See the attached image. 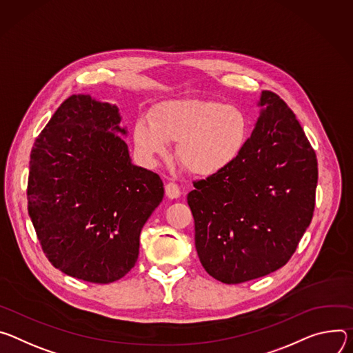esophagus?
Wrapping results in <instances>:
<instances>
[{
	"label": "esophagus",
	"mask_w": 353,
	"mask_h": 353,
	"mask_svg": "<svg viewBox=\"0 0 353 353\" xmlns=\"http://www.w3.org/2000/svg\"><path fill=\"white\" fill-rule=\"evenodd\" d=\"M165 194L170 198V199H176L181 196V190H179V186L174 182H170L165 185Z\"/></svg>",
	"instance_id": "obj_1"
}]
</instances>
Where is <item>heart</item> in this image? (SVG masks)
Segmentation results:
<instances>
[{
  "mask_svg": "<svg viewBox=\"0 0 353 353\" xmlns=\"http://www.w3.org/2000/svg\"><path fill=\"white\" fill-rule=\"evenodd\" d=\"M134 144L155 163L176 143V159L189 172L216 175L237 161L248 140V119L237 108L214 99L181 98L157 105L150 122L134 126Z\"/></svg>",
  "mask_w": 353,
  "mask_h": 353,
  "instance_id": "1",
  "label": "heart"
}]
</instances>
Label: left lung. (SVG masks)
<instances>
[{
	"label": "left lung",
	"instance_id": "8db88e82",
	"mask_svg": "<svg viewBox=\"0 0 353 353\" xmlns=\"http://www.w3.org/2000/svg\"><path fill=\"white\" fill-rule=\"evenodd\" d=\"M256 105L259 117L237 161L188 193L201 263L227 285L282 268L316 205L317 159L296 114L269 91Z\"/></svg>",
	"mask_w": 353,
	"mask_h": 353
}]
</instances>
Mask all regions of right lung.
Here are the masks:
<instances>
[{
    "mask_svg": "<svg viewBox=\"0 0 353 353\" xmlns=\"http://www.w3.org/2000/svg\"><path fill=\"white\" fill-rule=\"evenodd\" d=\"M121 122L116 105L71 95L30 152L28 212L43 252L92 283L130 272L141 228L164 198L161 178L132 163Z\"/></svg>",
    "mask_w": 353,
    "mask_h": 353,
    "instance_id": "add662e5",
    "label": "right lung"
}]
</instances>
